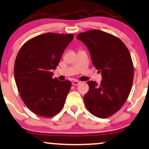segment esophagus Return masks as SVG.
<instances>
[{"instance_id":"34e87169","label":"esophagus","mask_w":149,"mask_h":149,"mask_svg":"<svg viewBox=\"0 0 149 149\" xmlns=\"http://www.w3.org/2000/svg\"><path fill=\"white\" fill-rule=\"evenodd\" d=\"M80 83V81H79V80H73V81L72 82L73 85H79Z\"/></svg>"}]
</instances>
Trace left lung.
<instances>
[{
	"label": "left lung",
	"mask_w": 149,
	"mask_h": 149,
	"mask_svg": "<svg viewBox=\"0 0 149 149\" xmlns=\"http://www.w3.org/2000/svg\"><path fill=\"white\" fill-rule=\"evenodd\" d=\"M76 39L88 48L93 65L103 78L99 85L87 82L89 90L83 98L85 106L93 115L109 117L121 109L131 90L134 76L131 56L122 41L101 30L80 33Z\"/></svg>",
	"instance_id": "obj_1"
}]
</instances>
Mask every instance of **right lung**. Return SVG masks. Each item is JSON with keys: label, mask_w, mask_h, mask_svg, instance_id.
<instances>
[{"label": "right lung", "mask_w": 149, "mask_h": 149, "mask_svg": "<svg viewBox=\"0 0 149 149\" xmlns=\"http://www.w3.org/2000/svg\"><path fill=\"white\" fill-rule=\"evenodd\" d=\"M71 34L48 33L30 39L19 50L14 79L23 103L37 115L51 117L64 106L71 83L53 78Z\"/></svg>", "instance_id": "add662e5"}]
</instances>
